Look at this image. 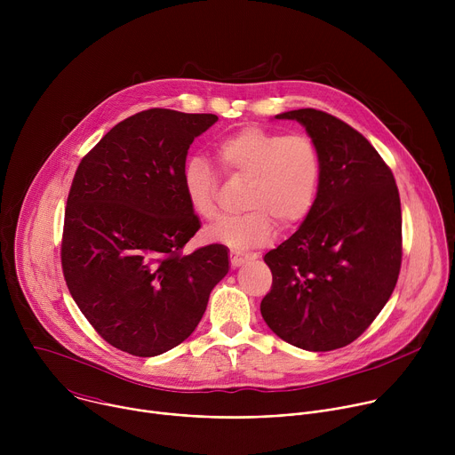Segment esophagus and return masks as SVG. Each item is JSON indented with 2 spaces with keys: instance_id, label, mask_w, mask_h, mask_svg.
Wrapping results in <instances>:
<instances>
[{
  "instance_id": "1",
  "label": "esophagus",
  "mask_w": 455,
  "mask_h": 455,
  "mask_svg": "<svg viewBox=\"0 0 455 455\" xmlns=\"http://www.w3.org/2000/svg\"><path fill=\"white\" fill-rule=\"evenodd\" d=\"M248 259H250L248 253L239 251V250H230V267H232V268H237V267L244 265V263L248 261Z\"/></svg>"
}]
</instances>
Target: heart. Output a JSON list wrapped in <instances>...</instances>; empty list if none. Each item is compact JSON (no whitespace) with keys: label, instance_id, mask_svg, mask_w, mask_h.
Segmentation results:
<instances>
[{"label":"heart","instance_id":"obj_1","mask_svg":"<svg viewBox=\"0 0 455 455\" xmlns=\"http://www.w3.org/2000/svg\"><path fill=\"white\" fill-rule=\"evenodd\" d=\"M216 162L232 178H248L239 216L220 220L209 239L237 248L267 244L277 221L284 228L300 225L311 212L320 185V153L304 133L283 135L261 125H246L220 139ZM218 176L204 156H190L181 169V188L188 209L202 220L218 216Z\"/></svg>","mask_w":455,"mask_h":455}]
</instances>
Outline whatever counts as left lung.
I'll return each mask as SVG.
<instances>
[{"mask_svg":"<svg viewBox=\"0 0 455 455\" xmlns=\"http://www.w3.org/2000/svg\"><path fill=\"white\" fill-rule=\"evenodd\" d=\"M297 120L320 153L316 202L299 230L265 255L268 328L306 351L356 340L393 295L402 267V204L393 171L344 120L313 108Z\"/></svg>","mask_w":455,"mask_h":455,"instance_id":"left-lung-1","label":"left lung"}]
</instances>
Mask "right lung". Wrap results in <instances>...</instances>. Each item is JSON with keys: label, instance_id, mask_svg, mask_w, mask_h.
Instances as JSON below:
<instances>
[{"label": "right lung", "instance_id": "obj_1", "mask_svg": "<svg viewBox=\"0 0 455 455\" xmlns=\"http://www.w3.org/2000/svg\"><path fill=\"white\" fill-rule=\"evenodd\" d=\"M212 113L153 108L118 122L81 160L64 211L60 263L93 330L135 356L162 355L196 330L228 251L183 253L200 230L181 188L194 139Z\"/></svg>", "mask_w": 455, "mask_h": 455}]
</instances>
